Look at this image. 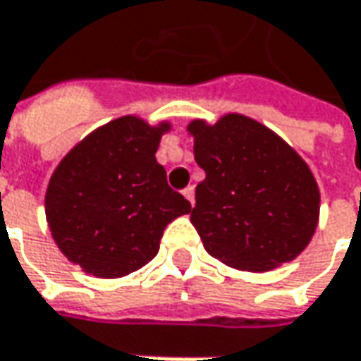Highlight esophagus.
Instances as JSON below:
<instances>
[{
	"label": "esophagus",
	"mask_w": 361,
	"mask_h": 361,
	"mask_svg": "<svg viewBox=\"0 0 361 361\" xmlns=\"http://www.w3.org/2000/svg\"><path fill=\"white\" fill-rule=\"evenodd\" d=\"M183 197H185V200H188V202H190V204L193 205V202H195V195H193V188H192V185L183 190Z\"/></svg>",
	"instance_id": "obj_1"
}]
</instances>
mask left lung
Listing matches in <instances>:
<instances>
[{
	"mask_svg": "<svg viewBox=\"0 0 361 361\" xmlns=\"http://www.w3.org/2000/svg\"><path fill=\"white\" fill-rule=\"evenodd\" d=\"M188 133L205 171L192 209L205 252L242 271H269L302 254L319 221V188L292 145L243 114L192 119Z\"/></svg>",
	"mask_w": 361,
	"mask_h": 361,
	"instance_id": "left-lung-1",
	"label": "left lung"
}]
</instances>
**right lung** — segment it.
Masks as SVG:
<instances>
[{"label": "right lung", "mask_w": 361, "mask_h": 361, "mask_svg": "<svg viewBox=\"0 0 361 361\" xmlns=\"http://www.w3.org/2000/svg\"><path fill=\"white\" fill-rule=\"evenodd\" d=\"M171 130L123 116L94 130L54 169L45 219L59 252L95 278H123L156 257L166 226L192 212L156 152Z\"/></svg>", "instance_id": "right-lung-1"}]
</instances>
